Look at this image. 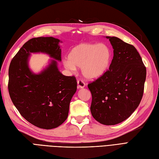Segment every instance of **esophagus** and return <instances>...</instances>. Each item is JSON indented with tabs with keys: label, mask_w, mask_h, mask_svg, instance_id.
Instances as JSON below:
<instances>
[{
	"label": "esophagus",
	"mask_w": 159,
	"mask_h": 159,
	"mask_svg": "<svg viewBox=\"0 0 159 159\" xmlns=\"http://www.w3.org/2000/svg\"><path fill=\"white\" fill-rule=\"evenodd\" d=\"M85 83L83 80H78V88H84L85 87Z\"/></svg>",
	"instance_id": "esophagus-1"
}]
</instances>
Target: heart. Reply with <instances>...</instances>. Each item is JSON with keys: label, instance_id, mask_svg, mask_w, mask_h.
<instances>
[{"label": "heart", "instance_id": "heart-1", "mask_svg": "<svg viewBox=\"0 0 159 159\" xmlns=\"http://www.w3.org/2000/svg\"><path fill=\"white\" fill-rule=\"evenodd\" d=\"M67 60L63 65L74 70L81 67V74L88 79L94 80L104 75L110 67L111 52L104 44L81 43L72 48L68 53Z\"/></svg>", "mask_w": 159, "mask_h": 159}]
</instances>
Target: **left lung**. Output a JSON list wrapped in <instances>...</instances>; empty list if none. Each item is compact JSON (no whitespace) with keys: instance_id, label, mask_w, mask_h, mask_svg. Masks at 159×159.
<instances>
[{"instance_id":"obj_1","label":"left lung","mask_w":159,"mask_h":159,"mask_svg":"<svg viewBox=\"0 0 159 159\" xmlns=\"http://www.w3.org/2000/svg\"><path fill=\"white\" fill-rule=\"evenodd\" d=\"M109 39L114 57L109 70L88 84L92 93L90 111L104 125L125 120L139 106L144 92L147 70L134 46L116 37Z\"/></svg>"}]
</instances>
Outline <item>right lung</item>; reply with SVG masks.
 <instances>
[{"instance_id":"obj_1","label":"right lung","mask_w":159,"mask_h":159,"mask_svg":"<svg viewBox=\"0 0 159 159\" xmlns=\"http://www.w3.org/2000/svg\"><path fill=\"white\" fill-rule=\"evenodd\" d=\"M59 42L52 37L31 39L12 58L8 69V89L12 103L26 120L43 129H52L65 122L77 81L74 75H63L55 60L41 74H34L28 67V58L31 53L42 52L61 61Z\"/></svg>"}]
</instances>
